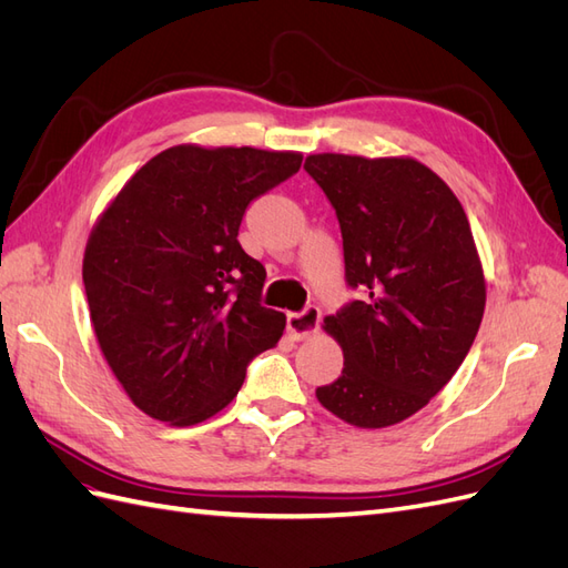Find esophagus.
Instances as JSON below:
<instances>
[{"label":"esophagus","mask_w":568,"mask_h":568,"mask_svg":"<svg viewBox=\"0 0 568 568\" xmlns=\"http://www.w3.org/2000/svg\"><path fill=\"white\" fill-rule=\"evenodd\" d=\"M320 307L317 305H307L305 311L301 313H288L286 315V329L291 332V336H294L296 341H303V338H311L317 326H320Z\"/></svg>","instance_id":"esophagus-1"}]
</instances>
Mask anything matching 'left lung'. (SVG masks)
<instances>
[{"mask_svg":"<svg viewBox=\"0 0 568 568\" xmlns=\"http://www.w3.org/2000/svg\"><path fill=\"white\" fill-rule=\"evenodd\" d=\"M334 205L346 284L359 291L324 320L343 351L317 400L359 428L419 412L467 357L486 280L462 203L415 159L315 153L305 165Z\"/></svg>","mask_w":568,"mask_h":568,"instance_id":"obj_1","label":"left lung"}]
</instances>
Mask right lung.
<instances>
[{
	"instance_id": "add662e5",
	"label": "right lung",
	"mask_w": 568,
	"mask_h": 568,
	"mask_svg": "<svg viewBox=\"0 0 568 568\" xmlns=\"http://www.w3.org/2000/svg\"><path fill=\"white\" fill-rule=\"evenodd\" d=\"M294 151H161L120 189L82 261L99 348L149 417H213L277 346L286 317L261 303L265 267L239 244L248 203L298 173Z\"/></svg>"
}]
</instances>
